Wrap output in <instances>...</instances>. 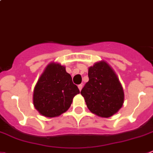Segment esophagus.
<instances>
[{
	"label": "esophagus",
	"mask_w": 153,
	"mask_h": 153,
	"mask_svg": "<svg viewBox=\"0 0 153 153\" xmlns=\"http://www.w3.org/2000/svg\"><path fill=\"white\" fill-rule=\"evenodd\" d=\"M78 88H79V91H81V89H82V84H79V85H78Z\"/></svg>",
	"instance_id": "34e87169"
}]
</instances>
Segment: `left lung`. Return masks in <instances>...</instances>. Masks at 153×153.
<instances>
[{"label":"left lung","mask_w":153,"mask_h":153,"mask_svg":"<svg viewBox=\"0 0 153 153\" xmlns=\"http://www.w3.org/2000/svg\"><path fill=\"white\" fill-rule=\"evenodd\" d=\"M89 81L81 90L91 112L102 117L112 116L122 107L124 91L110 66L100 61L89 68Z\"/></svg>","instance_id":"obj_1"}]
</instances>
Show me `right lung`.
<instances>
[{
    "label": "right lung",
    "mask_w": 153,
    "mask_h": 153,
    "mask_svg": "<svg viewBox=\"0 0 153 153\" xmlns=\"http://www.w3.org/2000/svg\"><path fill=\"white\" fill-rule=\"evenodd\" d=\"M79 93L65 67L51 63L42 74L34 89L33 103L45 117H54L68 110L76 95Z\"/></svg>",
    "instance_id": "1"
}]
</instances>
